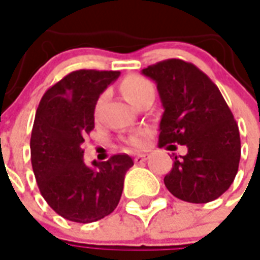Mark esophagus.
Here are the masks:
<instances>
[{
	"instance_id": "34e87169",
	"label": "esophagus",
	"mask_w": 260,
	"mask_h": 260,
	"mask_svg": "<svg viewBox=\"0 0 260 260\" xmlns=\"http://www.w3.org/2000/svg\"><path fill=\"white\" fill-rule=\"evenodd\" d=\"M149 158V154H146V153H140V154L135 155V162L136 164H140V162H143L146 159Z\"/></svg>"
}]
</instances>
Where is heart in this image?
Instances as JSON below:
<instances>
[{"instance_id": "obj_1", "label": "heart", "mask_w": 260, "mask_h": 260, "mask_svg": "<svg viewBox=\"0 0 260 260\" xmlns=\"http://www.w3.org/2000/svg\"><path fill=\"white\" fill-rule=\"evenodd\" d=\"M121 92L125 96V99L131 102L132 105H136L139 99H142L143 96L149 95V93H154V86L153 84L146 80L145 77L140 76H128L125 77L122 82H121ZM102 103V99L98 102L96 110L99 109V106ZM129 143L135 147H140L143 146V136H134L131 138Z\"/></svg>"}]
</instances>
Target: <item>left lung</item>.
Segmentation results:
<instances>
[{"label":"left lung","mask_w":260,"mask_h":260,"mask_svg":"<svg viewBox=\"0 0 260 260\" xmlns=\"http://www.w3.org/2000/svg\"><path fill=\"white\" fill-rule=\"evenodd\" d=\"M142 73L155 81L164 107L159 147H187V154L175 157L165 175L167 189L187 203L216 200L232 186L241 155L238 125L219 88L199 67L180 59L158 61Z\"/></svg>","instance_id":"1"}]
</instances>
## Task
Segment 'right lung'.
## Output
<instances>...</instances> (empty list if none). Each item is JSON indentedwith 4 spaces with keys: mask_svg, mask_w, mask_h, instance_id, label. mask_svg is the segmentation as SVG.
<instances>
[{
    "mask_svg": "<svg viewBox=\"0 0 260 260\" xmlns=\"http://www.w3.org/2000/svg\"><path fill=\"white\" fill-rule=\"evenodd\" d=\"M118 76L120 71H73L38 105L30 139L34 176L48 205L71 222L91 223L110 215L134 165L128 154L92 165L82 159V143L95 128L96 102Z\"/></svg>",
    "mask_w": 260,
    "mask_h": 260,
    "instance_id": "obj_1",
    "label": "right lung"
}]
</instances>
